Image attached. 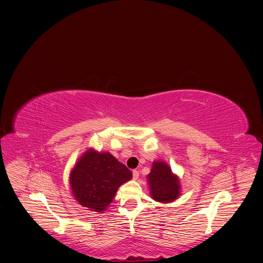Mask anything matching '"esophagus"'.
Masks as SVG:
<instances>
[{
	"label": "esophagus",
	"instance_id": "34e87169",
	"mask_svg": "<svg viewBox=\"0 0 263 263\" xmlns=\"http://www.w3.org/2000/svg\"><path fill=\"white\" fill-rule=\"evenodd\" d=\"M132 174H133V179H134V180H136V179L139 178V176H140L139 171H136V170H134V171L132 172Z\"/></svg>",
	"mask_w": 263,
	"mask_h": 263
}]
</instances>
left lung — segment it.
Returning a JSON list of instances; mask_svg holds the SVG:
<instances>
[{
    "label": "left lung",
    "mask_w": 263,
    "mask_h": 263,
    "mask_svg": "<svg viewBox=\"0 0 263 263\" xmlns=\"http://www.w3.org/2000/svg\"><path fill=\"white\" fill-rule=\"evenodd\" d=\"M153 198L161 202H170L177 199L180 193L178 178L173 175L171 167L164 162H154L153 168L147 176Z\"/></svg>",
    "instance_id": "8db88e82"
}]
</instances>
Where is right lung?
Segmentation results:
<instances>
[{
	"mask_svg": "<svg viewBox=\"0 0 263 263\" xmlns=\"http://www.w3.org/2000/svg\"><path fill=\"white\" fill-rule=\"evenodd\" d=\"M132 178V173L109 153L87 150L70 174V185L78 202L102 212L114 199L118 187Z\"/></svg>",
	"mask_w": 263,
	"mask_h": 263,
	"instance_id": "obj_1",
	"label": "right lung"
}]
</instances>
